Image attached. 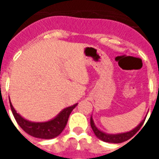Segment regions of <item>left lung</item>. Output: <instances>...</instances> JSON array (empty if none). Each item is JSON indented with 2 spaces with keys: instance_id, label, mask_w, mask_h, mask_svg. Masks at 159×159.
Masks as SVG:
<instances>
[{
  "instance_id": "1",
  "label": "left lung",
  "mask_w": 159,
  "mask_h": 159,
  "mask_svg": "<svg viewBox=\"0 0 159 159\" xmlns=\"http://www.w3.org/2000/svg\"><path fill=\"white\" fill-rule=\"evenodd\" d=\"M144 120H145V119L135 129H134L133 130L129 131V132H126V133L118 134H106L104 132H102V131L99 130L95 126L94 122H93V120H92V117H91V126H92V130H93L94 134H96V136L98 139H100L101 140L104 141V142H108V143H122V142H125V141H127L128 139L132 138L139 130V129L142 127V125L144 123Z\"/></svg>"
}]
</instances>
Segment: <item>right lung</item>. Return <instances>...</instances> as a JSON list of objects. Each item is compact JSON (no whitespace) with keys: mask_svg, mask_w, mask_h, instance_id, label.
I'll list each match as a JSON object with an SVG mask.
<instances>
[{"mask_svg":"<svg viewBox=\"0 0 159 159\" xmlns=\"http://www.w3.org/2000/svg\"><path fill=\"white\" fill-rule=\"evenodd\" d=\"M10 105L16 122L25 132L35 138L48 139L55 138L62 133L67 125L70 114L77 104L65 108L63 111L60 112L57 117H55L52 120L42 122V123H35V122L26 120L16 112L13 106L11 105V102Z\"/></svg>","mask_w":159,"mask_h":159,"instance_id":"right-lung-1","label":"right lung"}]
</instances>
